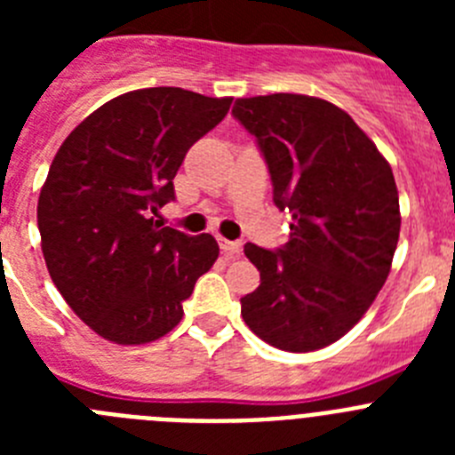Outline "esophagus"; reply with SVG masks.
Segmentation results:
<instances>
[{"mask_svg":"<svg viewBox=\"0 0 455 455\" xmlns=\"http://www.w3.org/2000/svg\"><path fill=\"white\" fill-rule=\"evenodd\" d=\"M219 246H220V251H223V255L228 257V259H235V257L241 255L239 241H228V239H223V236H220Z\"/></svg>","mask_w":455,"mask_h":455,"instance_id":"obj_1","label":"esophagus"}]
</instances>
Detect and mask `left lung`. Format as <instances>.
Returning a JSON list of instances; mask_svg holds the SVG:
<instances>
[{"instance_id":"1","label":"left lung","mask_w":455,"mask_h":455,"mask_svg":"<svg viewBox=\"0 0 455 455\" xmlns=\"http://www.w3.org/2000/svg\"><path fill=\"white\" fill-rule=\"evenodd\" d=\"M232 114L267 159L273 203L291 214L283 248H243L259 287L241 316L271 347L316 351L347 335L387 280L401 230L392 168L325 100L273 92L239 98Z\"/></svg>"}]
</instances>
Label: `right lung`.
<instances>
[{
  "instance_id": "right-lung-1",
  "label": "right lung",
  "mask_w": 455,
  "mask_h": 455,
  "mask_svg": "<svg viewBox=\"0 0 455 455\" xmlns=\"http://www.w3.org/2000/svg\"><path fill=\"white\" fill-rule=\"evenodd\" d=\"M230 104L140 88L95 108L56 152L38 198L40 248L66 303L104 339L132 347L171 332L214 267V236L162 228L152 214L175 198L188 148Z\"/></svg>"
}]
</instances>
